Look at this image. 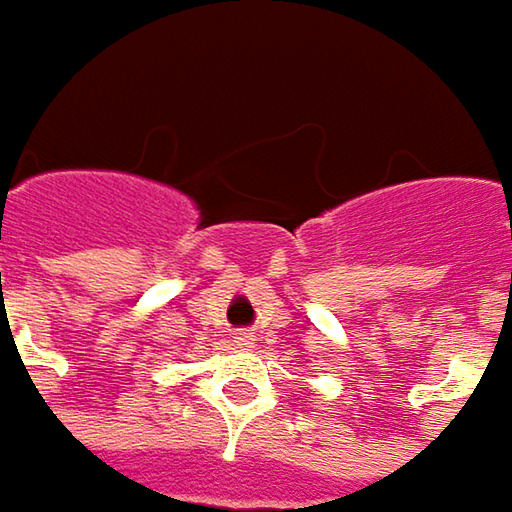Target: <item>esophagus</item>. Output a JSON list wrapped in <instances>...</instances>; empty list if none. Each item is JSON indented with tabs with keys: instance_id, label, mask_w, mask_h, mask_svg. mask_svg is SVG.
I'll use <instances>...</instances> for the list:
<instances>
[{
	"instance_id": "1",
	"label": "esophagus",
	"mask_w": 512,
	"mask_h": 512,
	"mask_svg": "<svg viewBox=\"0 0 512 512\" xmlns=\"http://www.w3.org/2000/svg\"><path fill=\"white\" fill-rule=\"evenodd\" d=\"M233 344H236L239 350H250V347L256 344V339H253L250 333H236V336H233Z\"/></svg>"
}]
</instances>
